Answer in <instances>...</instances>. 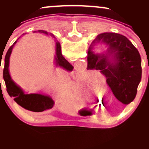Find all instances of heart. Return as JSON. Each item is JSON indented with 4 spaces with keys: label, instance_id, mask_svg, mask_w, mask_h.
Segmentation results:
<instances>
[{
    "label": "heart",
    "instance_id": "obj_1",
    "mask_svg": "<svg viewBox=\"0 0 149 149\" xmlns=\"http://www.w3.org/2000/svg\"><path fill=\"white\" fill-rule=\"evenodd\" d=\"M94 82L93 87L97 91H104L107 90V86L106 83V79L100 72H96L94 75Z\"/></svg>",
    "mask_w": 149,
    "mask_h": 149
}]
</instances>
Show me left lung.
I'll list each match as a JSON object with an SVG mask.
<instances>
[{"instance_id":"8db88e82","label":"left lung","mask_w":149,"mask_h":149,"mask_svg":"<svg viewBox=\"0 0 149 149\" xmlns=\"http://www.w3.org/2000/svg\"><path fill=\"white\" fill-rule=\"evenodd\" d=\"M97 43L104 44L107 50L95 54L92 49ZM87 54L89 68L100 70L118 100L132 102L142 77L141 58L133 44L121 34L104 32L93 40Z\"/></svg>"}]
</instances>
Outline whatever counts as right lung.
I'll return each instance as SVG.
<instances>
[{
	"instance_id": "obj_1",
	"label": "right lung",
	"mask_w": 149,
	"mask_h": 149,
	"mask_svg": "<svg viewBox=\"0 0 149 149\" xmlns=\"http://www.w3.org/2000/svg\"><path fill=\"white\" fill-rule=\"evenodd\" d=\"M38 32L48 35V32L45 30H38ZM53 37L55 38L54 36H53ZM17 40H15V42L8 49L5 58L3 79L5 80L7 93H9L10 96L14 97L13 100L18 104L28 111L32 112H42L47 109H52L54 106V101L53 100L52 97L49 95L40 94V93H26L11 79L9 70V59L12 50H13L16 42H17ZM55 64L56 66H60L68 71H72L74 68L62 56V52H61L60 43L57 40H56Z\"/></svg>"
}]
</instances>
